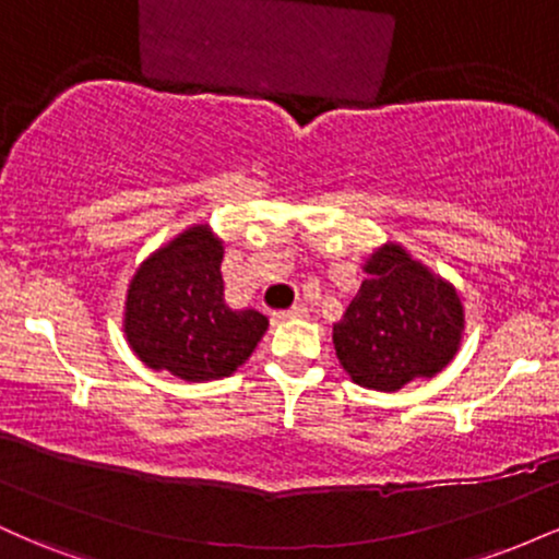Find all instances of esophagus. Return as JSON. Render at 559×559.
<instances>
[{
  "label": "esophagus",
  "instance_id": "esophagus-1",
  "mask_svg": "<svg viewBox=\"0 0 559 559\" xmlns=\"http://www.w3.org/2000/svg\"><path fill=\"white\" fill-rule=\"evenodd\" d=\"M273 318L278 320V323H284V320L307 318V307H305V305H294V307H288V310H278V312H273Z\"/></svg>",
  "mask_w": 559,
  "mask_h": 559
}]
</instances>
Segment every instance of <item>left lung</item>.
<instances>
[{"mask_svg": "<svg viewBox=\"0 0 559 559\" xmlns=\"http://www.w3.org/2000/svg\"><path fill=\"white\" fill-rule=\"evenodd\" d=\"M362 273L360 292L333 325L346 376L357 386L391 394L415 378L441 373L463 344L457 288L394 241L373 249Z\"/></svg>", "mask_w": 559, "mask_h": 559, "instance_id": "1", "label": "left lung"}]
</instances>
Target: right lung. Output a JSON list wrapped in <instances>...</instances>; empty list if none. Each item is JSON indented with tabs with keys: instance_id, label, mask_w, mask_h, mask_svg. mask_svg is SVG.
Here are the masks:
<instances>
[{
	"instance_id": "right-lung-1",
	"label": "right lung",
	"mask_w": 559,
	"mask_h": 559,
	"mask_svg": "<svg viewBox=\"0 0 559 559\" xmlns=\"http://www.w3.org/2000/svg\"><path fill=\"white\" fill-rule=\"evenodd\" d=\"M223 241L207 223L152 252L126 294L123 331L146 368L189 383L236 373L267 331L258 310H230L223 297Z\"/></svg>"
}]
</instances>
